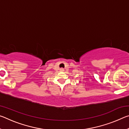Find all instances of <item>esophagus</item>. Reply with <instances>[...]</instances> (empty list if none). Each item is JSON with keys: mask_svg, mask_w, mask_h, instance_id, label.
Returning <instances> with one entry per match:
<instances>
[{"mask_svg": "<svg viewBox=\"0 0 129 129\" xmlns=\"http://www.w3.org/2000/svg\"><path fill=\"white\" fill-rule=\"evenodd\" d=\"M60 70L61 71H64V68H60Z\"/></svg>", "mask_w": 129, "mask_h": 129, "instance_id": "esophagus-1", "label": "esophagus"}]
</instances>
